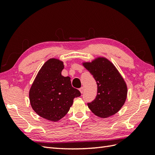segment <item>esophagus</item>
Masks as SVG:
<instances>
[{
    "label": "esophagus",
    "mask_w": 155,
    "mask_h": 155,
    "mask_svg": "<svg viewBox=\"0 0 155 155\" xmlns=\"http://www.w3.org/2000/svg\"><path fill=\"white\" fill-rule=\"evenodd\" d=\"M79 91H80V92L81 94H83V92H84V88L83 87H81L80 88H79Z\"/></svg>",
    "instance_id": "esophagus-1"
}]
</instances>
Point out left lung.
I'll use <instances>...</instances> for the list:
<instances>
[{
    "mask_svg": "<svg viewBox=\"0 0 155 155\" xmlns=\"http://www.w3.org/2000/svg\"><path fill=\"white\" fill-rule=\"evenodd\" d=\"M83 65L92 75L97 86L95 100L87 104L89 109L102 118L117 113L124 105L127 95V87L118 70L105 58L84 62Z\"/></svg>",
    "mask_w": 155,
    "mask_h": 155,
    "instance_id": "obj_1",
    "label": "left lung"
}]
</instances>
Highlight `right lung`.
Returning <instances> with one entry per match:
<instances>
[{"instance_id":"add662e5","label":"right lung","mask_w":155,"mask_h":155,"mask_svg":"<svg viewBox=\"0 0 155 155\" xmlns=\"http://www.w3.org/2000/svg\"><path fill=\"white\" fill-rule=\"evenodd\" d=\"M63 62L48 59L41 67L30 89L29 97L32 109L42 118L57 121L67 114L75 97L81 96L72 87L70 78L61 72Z\"/></svg>"}]
</instances>
